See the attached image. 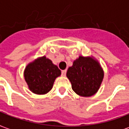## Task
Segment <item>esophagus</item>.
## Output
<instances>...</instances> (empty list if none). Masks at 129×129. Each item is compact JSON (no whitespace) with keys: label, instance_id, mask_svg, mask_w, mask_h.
<instances>
[{"label":"esophagus","instance_id":"esophagus-1","mask_svg":"<svg viewBox=\"0 0 129 129\" xmlns=\"http://www.w3.org/2000/svg\"><path fill=\"white\" fill-rule=\"evenodd\" d=\"M61 73H62V76H65V75H66V73H67V70H62V72H61Z\"/></svg>","mask_w":129,"mask_h":129}]
</instances>
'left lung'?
I'll list each match as a JSON object with an SVG mask.
<instances>
[{
	"instance_id": "obj_1",
	"label": "left lung",
	"mask_w": 129,
	"mask_h": 129,
	"mask_svg": "<svg viewBox=\"0 0 129 129\" xmlns=\"http://www.w3.org/2000/svg\"><path fill=\"white\" fill-rule=\"evenodd\" d=\"M104 74L99 63L90 57L80 56L69 67L67 76L73 90L78 95L89 97L99 89Z\"/></svg>"
}]
</instances>
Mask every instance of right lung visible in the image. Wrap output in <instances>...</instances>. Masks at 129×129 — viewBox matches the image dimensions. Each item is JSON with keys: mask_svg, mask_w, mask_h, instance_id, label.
I'll list each match as a JSON object with an SVG mask.
<instances>
[{"mask_svg": "<svg viewBox=\"0 0 129 129\" xmlns=\"http://www.w3.org/2000/svg\"><path fill=\"white\" fill-rule=\"evenodd\" d=\"M60 74L58 67L45 56L29 64L24 71V78L29 89L39 95L49 92L55 79Z\"/></svg>", "mask_w": 129, "mask_h": 129, "instance_id": "1", "label": "right lung"}]
</instances>
